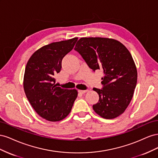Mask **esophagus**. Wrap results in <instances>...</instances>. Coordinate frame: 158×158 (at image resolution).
Returning a JSON list of instances; mask_svg holds the SVG:
<instances>
[{"label":"esophagus","instance_id":"1","mask_svg":"<svg viewBox=\"0 0 158 158\" xmlns=\"http://www.w3.org/2000/svg\"><path fill=\"white\" fill-rule=\"evenodd\" d=\"M86 92H87V90H78V93H80L81 94H84Z\"/></svg>","mask_w":158,"mask_h":158}]
</instances>
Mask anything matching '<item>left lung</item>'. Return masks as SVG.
<instances>
[{
	"instance_id": "1",
	"label": "left lung",
	"mask_w": 158,
	"mask_h": 158,
	"mask_svg": "<svg viewBox=\"0 0 158 158\" xmlns=\"http://www.w3.org/2000/svg\"><path fill=\"white\" fill-rule=\"evenodd\" d=\"M74 50L95 72L103 70L102 89L94 88L99 94L94 111L104 118L121 114L130 103L137 83V70L128 50L119 41L103 37H82Z\"/></svg>"
}]
</instances>
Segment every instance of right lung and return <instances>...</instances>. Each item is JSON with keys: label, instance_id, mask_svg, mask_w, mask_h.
Here are the masks:
<instances>
[{"label": "right lung", "instance_id": "right-lung-1", "mask_svg": "<svg viewBox=\"0 0 158 158\" xmlns=\"http://www.w3.org/2000/svg\"><path fill=\"white\" fill-rule=\"evenodd\" d=\"M77 40L74 37L43 47L31 55L26 64L23 78L26 97L36 113L49 121L64 118L77 98L76 89L58 87L54 78L61 70L62 60Z\"/></svg>", "mask_w": 158, "mask_h": 158}]
</instances>
